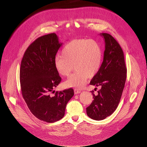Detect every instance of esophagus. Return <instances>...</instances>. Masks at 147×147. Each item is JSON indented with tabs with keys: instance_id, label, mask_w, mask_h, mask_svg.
<instances>
[{
	"instance_id": "obj_1",
	"label": "esophagus",
	"mask_w": 147,
	"mask_h": 147,
	"mask_svg": "<svg viewBox=\"0 0 147 147\" xmlns=\"http://www.w3.org/2000/svg\"><path fill=\"white\" fill-rule=\"evenodd\" d=\"M74 91L75 94H80L81 92V91H80L78 90H77V89H74Z\"/></svg>"
}]
</instances>
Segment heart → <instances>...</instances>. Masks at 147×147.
Segmentation results:
<instances>
[{
  "label": "heart",
  "mask_w": 147,
  "mask_h": 147,
  "mask_svg": "<svg viewBox=\"0 0 147 147\" xmlns=\"http://www.w3.org/2000/svg\"><path fill=\"white\" fill-rule=\"evenodd\" d=\"M103 52L100 45L93 39H77L68 43L54 60L56 71L61 76H70L63 86L65 87L81 88L86 85L89 77H94L99 71L102 61Z\"/></svg>",
  "instance_id": "obj_1"
}]
</instances>
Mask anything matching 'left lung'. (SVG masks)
<instances>
[{
  "mask_svg": "<svg viewBox=\"0 0 147 147\" xmlns=\"http://www.w3.org/2000/svg\"><path fill=\"white\" fill-rule=\"evenodd\" d=\"M105 40L103 60L90 85L100 87L97 95L91 91L94 100L86 108L92 119L102 120L111 115L120 102L126 80L127 69L124 53L116 40L110 34L100 33ZM96 90V88H95Z\"/></svg>",
  "mask_w": 147,
  "mask_h": 147,
  "instance_id": "left-lung-1",
  "label": "left lung"
}]
</instances>
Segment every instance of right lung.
I'll return each instance as SVG.
<instances>
[{"label": "right lung", "mask_w": 147, "mask_h": 147, "mask_svg": "<svg viewBox=\"0 0 147 147\" xmlns=\"http://www.w3.org/2000/svg\"><path fill=\"white\" fill-rule=\"evenodd\" d=\"M62 45L55 33L37 38L28 47L22 60L20 81L23 97L31 112L38 119L53 123L63 117L66 105L74 95L69 88L50 92L61 81L54 60Z\"/></svg>", "instance_id": "1"}]
</instances>
